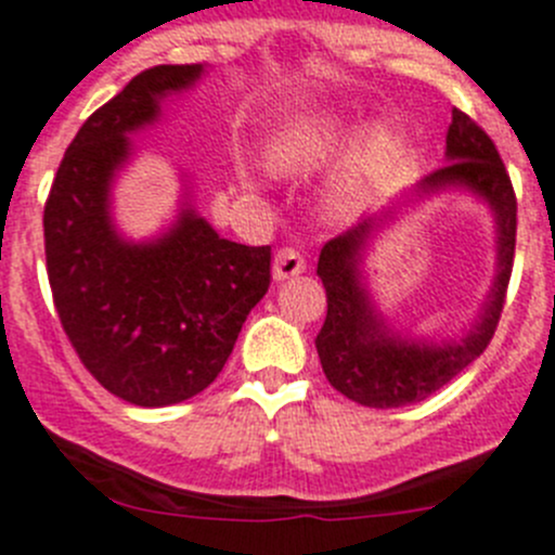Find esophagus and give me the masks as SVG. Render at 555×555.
I'll use <instances>...</instances> for the list:
<instances>
[{
	"label": "esophagus",
	"mask_w": 555,
	"mask_h": 555,
	"mask_svg": "<svg viewBox=\"0 0 555 555\" xmlns=\"http://www.w3.org/2000/svg\"><path fill=\"white\" fill-rule=\"evenodd\" d=\"M307 271V260H304V254L293 246L279 248L276 257H273V279L276 282H284V279H293L298 273Z\"/></svg>",
	"instance_id": "1"
}]
</instances>
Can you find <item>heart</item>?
<instances>
[{"label":"heart","instance_id":"b5f03b06","mask_svg":"<svg viewBox=\"0 0 555 555\" xmlns=\"http://www.w3.org/2000/svg\"><path fill=\"white\" fill-rule=\"evenodd\" d=\"M341 126L336 120H318L284 133L271 144V164L279 172H298L304 167H314L320 160L331 158L339 147ZM395 137L386 128H375L366 133L364 142L356 147L341 172L328 185V207L334 214H345L359 199L366 178L386 160Z\"/></svg>","mask_w":555,"mask_h":555}]
</instances>
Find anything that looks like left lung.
Listing matches in <instances>:
<instances>
[{"label":"left lung","mask_w":555,"mask_h":555,"mask_svg":"<svg viewBox=\"0 0 555 555\" xmlns=\"http://www.w3.org/2000/svg\"><path fill=\"white\" fill-rule=\"evenodd\" d=\"M449 189H465L488 202L495 219L499 254L488 301L460 339L435 341L429 336H402L400 331H391L366 289L361 271L366 246L386 221L395 219L400 202L364 216L320 251L318 276L323 279L328 314L314 345L331 386L359 405L402 408L427 400L479 359L493 339L512 276L517 199L493 139L460 108L452 112L447 133V164L416 185V196Z\"/></svg>","instance_id":"8db88e82"}]
</instances>
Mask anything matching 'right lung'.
<instances>
[{"label": "right lung", "mask_w": 555, "mask_h": 555, "mask_svg": "<svg viewBox=\"0 0 555 555\" xmlns=\"http://www.w3.org/2000/svg\"><path fill=\"white\" fill-rule=\"evenodd\" d=\"M202 74V65H155L133 76L79 128L43 210L62 328L90 375L139 408L178 405L205 391L271 284V246L221 237L189 194L175 224L153 241H128L112 219L131 133L153 126L160 101Z\"/></svg>", "instance_id": "1"}]
</instances>
